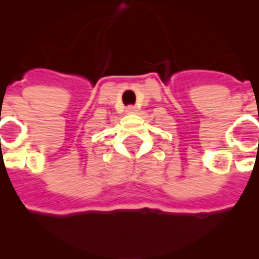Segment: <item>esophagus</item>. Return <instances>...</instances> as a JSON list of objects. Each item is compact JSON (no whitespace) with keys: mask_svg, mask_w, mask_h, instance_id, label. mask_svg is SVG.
<instances>
[{"mask_svg":"<svg viewBox=\"0 0 259 259\" xmlns=\"http://www.w3.org/2000/svg\"><path fill=\"white\" fill-rule=\"evenodd\" d=\"M136 111H137V107H136V106L130 105V106H127V107H126V113L133 114V113H136Z\"/></svg>","mask_w":259,"mask_h":259,"instance_id":"obj_1","label":"esophagus"}]
</instances>
